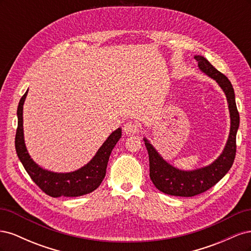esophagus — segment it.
Wrapping results in <instances>:
<instances>
[{
	"instance_id": "esophagus-1",
	"label": "esophagus",
	"mask_w": 251,
	"mask_h": 251,
	"mask_svg": "<svg viewBox=\"0 0 251 251\" xmlns=\"http://www.w3.org/2000/svg\"><path fill=\"white\" fill-rule=\"evenodd\" d=\"M124 132L126 134H137L139 132V126L136 123L133 121H127L124 125Z\"/></svg>"
}]
</instances>
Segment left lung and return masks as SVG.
<instances>
[{
    "mask_svg": "<svg viewBox=\"0 0 251 251\" xmlns=\"http://www.w3.org/2000/svg\"><path fill=\"white\" fill-rule=\"evenodd\" d=\"M200 71L216 80L224 92L228 103L230 130L222 153L210 164L192 171L175 168L163 159L146 137H143L150 160V177L156 188L171 196L193 197L214 186L228 173L235 157V137L240 126V116L235 104V96L231 82L224 74L219 72L204 56L196 55Z\"/></svg>",
    "mask_w": 251,
    "mask_h": 251,
    "instance_id": "obj_1",
    "label": "left lung"
}]
</instances>
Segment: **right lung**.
Segmentation results:
<instances>
[{"instance_id":"add662e5","label":"right lung","mask_w":251,"mask_h":251,"mask_svg":"<svg viewBox=\"0 0 251 251\" xmlns=\"http://www.w3.org/2000/svg\"><path fill=\"white\" fill-rule=\"evenodd\" d=\"M27 92L23 95L18 107V128L16 135V151L20 161L34 183L47 195L57 197H78L92 193L100 185L107 171L111 151L121 138V127L111 133L94 157L80 169L69 173H56L43 169L30 157L24 139L23 107Z\"/></svg>"}]
</instances>
